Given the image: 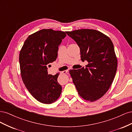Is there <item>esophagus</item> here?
I'll return each instance as SVG.
<instances>
[{
  "instance_id": "34e87169",
  "label": "esophagus",
  "mask_w": 132,
  "mask_h": 132,
  "mask_svg": "<svg viewBox=\"0 0 132 132\" xmlns=\"http://www.w3.org/2000/svg\"><path fill=\"white\" fill-rule=\"evenodd\" d=\"M68 70H64V71H61V73L62 74H66V73H67L68 72Z\"/></svg>"
}]
</instances>
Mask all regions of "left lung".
<instances>
[{"label": "left lung", "mask_w": 132, "mask_h": 132, "mask_svg": "<svg viewBox=\"0 0 132 132\" xmlns=\"http://www.w3.org/2000/svg\"><path fill=\"white\" fill-rule=\"evenodd\" d=\"M65 36L63 31L41 30L27 37L20 52L22 81L32 96L43 103L55 102L62 93L59 73L48 74L47 65L56 60L58 46Z\"/></svg>", "instance_id": "8db88e82"}]
</instances>
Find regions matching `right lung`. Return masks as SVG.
Segmentation results:
<instances>
[{"instance_id":"1","label":"right lung","mask_w":132,"mask_h":132,"mask_svg":"<svg viewBox=\"0 0 132 132\" xmlns=\"http://www.w3.org/2000/svg\"><path fill=\"white\" fill-rule=\"evenodd\" d=\"M77 42L85 68L69 70L79 95L94 102L104 95L112 83L117 68V58L111 39L98 31L80 29L66 31Z\"/></svg>"}]
</instances>
